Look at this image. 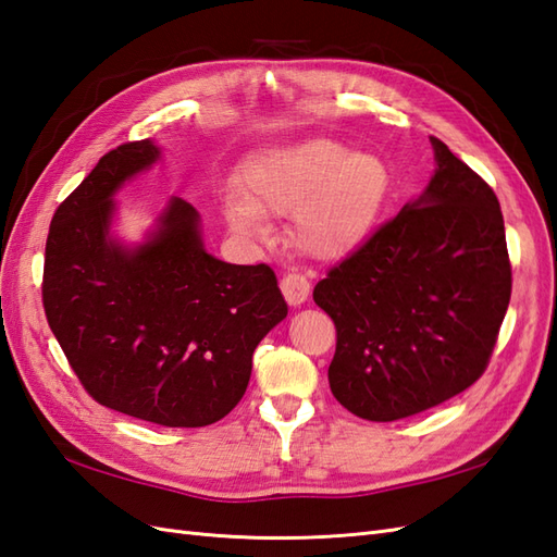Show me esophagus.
Segmentation results:
<instances>
[{
	"label": "esophagus",
	"instance_id": "34e87169",
	"mask_svg": "<svg viewBox=\"0 0 557 557\" xmlns=\"http://www.w3.org/2000/svg\"><path fill=\"white\" fill-rule=\"evenodd\" d=\"M281 290L290 307H300L309 297L311 286H309L307 276L297 274V271H288V274H283V278H281Z\"/></svg>",
	"mask_w": 557,
	"mask_h": 557
}]
</instances>
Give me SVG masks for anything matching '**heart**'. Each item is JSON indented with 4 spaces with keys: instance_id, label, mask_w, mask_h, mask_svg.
Here are the masks:
<instances>
[{
    "instance_id": "b5f03b06",
    "label": "heart",
    "mask_w": 557,
    "mask_h": 557,
    "mask_svg": "<svg viewBox=\"0 0 557 557\" xmlns=\"http://www.w3.org/2000/svg\"><path fill=\"white\" fill-rule=\"evenodd\" d=\"M243 194L226 216L243 236H264V212L297 214L295 236L323 257L343 255L371 234L392 194L389 165L331 139H314L255 158L243 174Z\"/></svg>"
}]
</instances>
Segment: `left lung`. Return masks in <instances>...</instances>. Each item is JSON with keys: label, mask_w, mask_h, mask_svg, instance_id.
<instances>
[{"label": "left lung", "mask_w": 557, "mask_h": 557, "mask_svg": "<svg viewBox=\"0 0 557 557\" xmlns=\"http://www.w3.org/2000/svg\"><path fill=\"white\" fill-rule=\"evenodd\" d=\"M437 170L314 288L335 323L333 397L389 423L468 389L490 366L512 290L504 214L478 172L430 137Z\"/></svg>", "instance_id": "obj_1"}]
</instances>
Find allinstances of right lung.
Instances as JSON below:
<instances>
[{
	"label": "right lung",
	"mask_w": 557,
	"mask_h": 557,
	"mask_svg": "<svg viewBox=\"0 0 557 557\" xmlns=\"http://www.w3.org/2000/svg\"><path fill=\"white\" fill-rule=\"evenodd\" d=\"M158 156L148 139L113 148L57 208L42 302L94 401L156 425L202 428L246 395L252 351L288 305L271 267L208 255L198 212L182 198L144 246L108 236L113 194Z\"/></svg>",
	"instance_id": "right-lung-1"
}]
</instances>
